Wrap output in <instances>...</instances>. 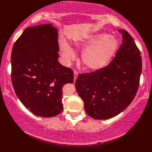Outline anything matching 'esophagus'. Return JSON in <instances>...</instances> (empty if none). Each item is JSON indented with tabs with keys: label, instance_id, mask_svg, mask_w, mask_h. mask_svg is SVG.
I'll return each instance as SVG.
<instances>
[{
	"label": "esophagus",
	"instance_id": "obj_1",
	"mask_svg": "<svg viewBox=\"0 0 152 152\" xmlns=\"http://www.w3.org/2000/svg\"><path fill=\"white\" fill-rule=\"evenodd\" d=\"M77 76H78V72L77 71V70H74V82H75Z\"/></svg>",
	"mask_w": 152,
	"mask_h": 152
}]
</instances>
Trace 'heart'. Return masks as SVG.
Instances as JSON below:
<instances>
[{"mask_svg": "<svg viewBox=\"0 0 152 152\" xmlns=\"http://www.w3.org/2000/svg\"><path fill=\"white\" fill-rule=\"evenodd\" d=\"M119 41L107 33H97L76 43V48L84 51L82 65L90 71H98L107 66L117 53ZM61 54L67 62L75 58L73 50L66 43L61 44Z\"/></svg>", "mask_w": 152, "mask_h": 152, "instance_id": "b5f03b06", "label": "heart"}]
</instances>
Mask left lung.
I'll return each mask as SVG.
<instances>
[{
	"label": "left lung",
	"mask_w": 152,
	"mask_h": 152,
	"mask_svg": "<svg viewBox=\"0 0 152 152\" xmlns=\"http://www.w3.org/2000/svg\"><path fill=\"white\" fill-rule=\"evenodd\" d=\"M122 44L115 57L104 68L79 75L75 87L90 117L109 119L132 103L138 92L142 59L132 37L124 30Z\"/></svg>",
	"instance_id": "obj_1"
}]
</instances>
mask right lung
<instances>
[{
	"mask_svg": "<svg viewBox=\"0 0 152 152\" xmlns=\"http://www.w3.org/2000/svg\"><path fill=\"white\" fill-rule=\"evenodd\" d=\"M58 33L51 24L29 27L14 43L12 82L16 95L32 113L56 116L63 110L62 88L73 82V71L58 61Z\"/></svg>",
	"mask_w": 152,
	"mask_h": 152,
	"instance_id": "obj_1",
	"label": "right lung"
}]
</instances>
